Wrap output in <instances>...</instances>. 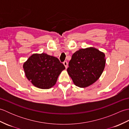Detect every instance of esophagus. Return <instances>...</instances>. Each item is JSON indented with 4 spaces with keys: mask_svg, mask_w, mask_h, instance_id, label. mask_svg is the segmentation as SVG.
I'll return each instance as SVG.
<instances>
[{
    "mask_svg": "<svg viewBox=\"0 0 129 129\" xmlns=\"http://www.w3.org/2000/svg\"><path fill=\"white\" fill-rule=\"evenodd\" d=\"M63 64H64L65 68H68V62L67 61H65L63 62Z\"/></svg>",
    "mask_w": 129,
    "mask_h": 129,
    "instance_id": "obj_1",
    "label": "esophagus"
}]
</instances>
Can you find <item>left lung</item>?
<instances>
[{
  "label": "left lung",
  "mask_w": 129,
  "mask_h": 129,
  "mask_svg": "<svg viewBox=\"0 0 129 129\" xmlns=\"http://www.w3.org/2000/svg\"><path fill=\"white\" fill-rule=\"evenodd\" d=\"M105 56L94 48L81 49L74 53L67 72L75 85L86 87L98 80L105 68Z\"/></svg>",
  "instance_id": "8db88e82"
}]
</instances>
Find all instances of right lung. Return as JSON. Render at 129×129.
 Here are the masks:
<instances>
[{
	"label": "right lung",
	"instance_id": "add662e5",
	"mask_svg": "<svg viewBox=\"0 0 129 129\" xmlns=\"http://www.w3.org/2000/svg\"><path fill=\"white\" fill-rule=\"evenodd\" d=\"M27 79L38 88L50 89L65 67L56 57L42 53L34 54L23 65Z\"/></svg>",
	"mask_w": 129,
	"mask_h": 129
}]
</instances>
